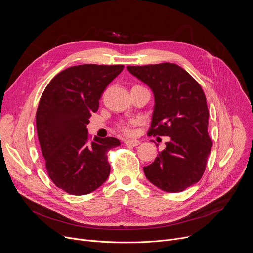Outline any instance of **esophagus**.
I'll list each match as a JSON object with an SVG mask.
<instances>
[{
  "mask_svg": "<svg viewBox=\"0 0 253 253\" xmlns=\"http://www.w3.org/2000/svg\"><path fill=\"white\" fill-rule=\"evenodd\" d=\"M127 147H137L140 144V141L137 139H127L124 141Z\"/></svg>",
  "mask_w": 253,
  "mask_h": 253,
  "instance_id": "34e87169",
  "label": "esophagus"
}]
</instances>
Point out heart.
<instances>
[{
	"label": "heart",
	"instance_id": "heart-1",
	"mask_svg": "<svg viewBox=\"0 0 253 253\" xmlns=\"http://www.w3.org/2000/svg\"><path fill=\"white\" fill-rule=\"evenodd\" d=\"M135 124L134 121H128V122H120L117 125V128L123 132L125 134H130L132 132V127Z\"/></svg>",
	"mask_w": 253,
	"mask_h": 253
}]
</instances>
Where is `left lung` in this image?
I'll list each match as a JSON object with an SVG mask.
<instances>
[{
	"mask_svg": "<svg viewBox=\"0 0 253 253\" xmlns=\"http://www.w3.org/2000/svg\"><path fill=\"white\" fill-rule=\"evenodd\" d=\"M127 70L154 93L149 134L171 139L155 161L143 167L144 174L165 192H182L201 179L212 147L203 89L174 63L129 65Z\"/></svg>",
	"mask_w": 253,
	"mask_h": 253,
	"instance_id": "left-lung-1",
	"label": "left lung"
}]
</instances>
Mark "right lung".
I'll return each instance as SVG.
<instances>
[{
    "instance_id": "obj_1",
    "label": "right lung",
    "mask_w": 253,
    "mask_h": 253,
    "mask_svg": "<svg viewBox=\"0 0 253 253\" xmlns=\"http://www.w3.org/2000/svg\"><path fill=\"white\" fill-rule=\"evenodd\" d=\"M124 65L81 64L65 69L45 88L36 114L37 132L48 175L71 195H86L106 180V154L120 141L91 138L86 128L105 87Z\"/></svg>"
}]
</instances>
